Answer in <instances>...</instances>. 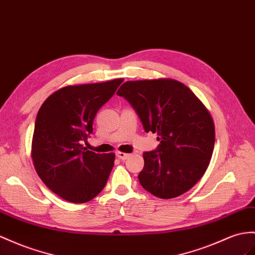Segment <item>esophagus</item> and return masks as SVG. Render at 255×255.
<instances>
[{
  "label": "esophagus",
  "mask_w": 255,
  "mask_h": 255,
  "mask_svg": "<svg viewBox=\"0 0 255 255\" xmlns=\"http://www.w3.org/2000/svg\"><path fill=\"white\" fill-rule=\"evenodd\" d=\"M116 156H117V158H120L121 160H126L127 158H129L130 154L123 153V152H117V153H116Z\"/></svg>",
  "instance_id": "obj_1"
}]
</instances>
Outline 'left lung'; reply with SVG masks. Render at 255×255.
Returning a JSON list of instances; mask_svg holds the SVG:
<instances>
[{"label": "left lung", "instance_id": "8db88e82", "mask_svg": "<svg viewBox=\"0 0 255 255\" xmlns=\"http://www.w3.org/2000/svg\"><path fill=\"white\" fill-rule=\"evenodd\" d=\"M131 104L146 132L157 133L155 151L143 153L142 187L162 199L190 191L205 174L214 147L207 108L184 84L171 78L129 81L117 91Z\"/></svg>", "mask_w": 255, "mask_h": 255}]
</instances>
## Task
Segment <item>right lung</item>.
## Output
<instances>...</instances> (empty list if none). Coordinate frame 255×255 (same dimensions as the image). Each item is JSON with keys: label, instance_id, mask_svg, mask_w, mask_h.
Here are the masks:
<instances>
[{"label": "right lung", "instance_id": "right-lung-1", "mask_svg": "<svg viewBox=\"0 0 255 255\" xmlns=\"http://www.w3.org/2000/svg\"><path fill=\"white\" fill-rule=\"evenodd\" d=\"M123 78L65 86L50 95L36 115L31 156L38 177L50 191L74 204L95 198L114 166L115 154H97L83 145L93 123Z\"/></svg>", "mask_w": 255, "mask_h": 255}]
</instances>
